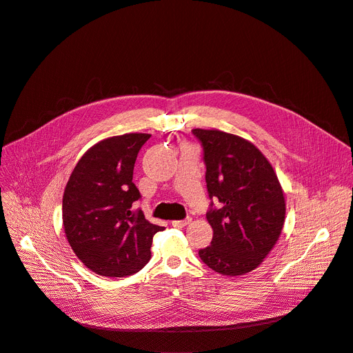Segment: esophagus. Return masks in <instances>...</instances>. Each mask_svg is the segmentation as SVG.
I'll use <instances>...</instances> for the list:
<instances>
[{
  "mask_svg": "<svg viewBox=\"0 0 353 353\" xmlns=\"http://www.w3.org/2000/svg\"><path fill=\"white\" fill-rule=\"evenodd\" d=\"M191 223V217H187V219H184V220H173L172 221V225L173 227H177V228H181V227H184V225H187V224H190Z\"/></svg>",
  "mask_w": 353,
  "mask_h": 353,
  "instance_id": "1",
  "label": "esophagus"
}]
</instances>
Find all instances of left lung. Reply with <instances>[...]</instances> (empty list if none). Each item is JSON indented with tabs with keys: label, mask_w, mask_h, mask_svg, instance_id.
I'll list each match as a JSON object with an SVG mask.
<instances>
[{
	"label": "left lung",
	"mask_w": 353,
	"mask_h": 353,
	"mask_svg": "<svg viewBox=\"0 0 353 353\" xmlns=\"http://www.w3.org/2000/svg\"><path fill=\"white\" fill-rule=\"evenodd\" d=\"M192 133L203 147L209 196L219 202L206 213L213 239L199 250V258L223 276L250 273L270 254L281 234L285 220L281 184L251 141L216 129Z\"/></svg>",
	"instance_id": "1"
}]
</instances>
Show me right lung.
<instances>
[{
	"instance_id": "obj_1",
	"label": "right lung",
	"mask_w": 353,
	"mask_h": 353,
	"mask_svg": "<svg viewBox=\"0 0 353 353\" xmlns=\"http://www.w3.org/2000/svg\"><path fill=\"white\" fill-rule=\"evenodd\" d=\"M151 134L105 139L84 152L62 199L69 245L90 270L105 277L140 272L151 259L152 237L165 227L150 223L132 206L140 198L133 183L139 151Z\"/></svg>"
}]
</instances>
